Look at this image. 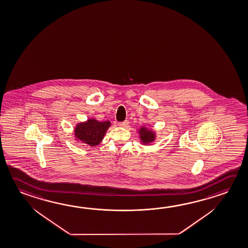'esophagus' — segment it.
<instances>
[{
	"mask_svg": "<svg viewBox=\"0 0 248 248\" xmlns=\"http://www.w3.org/2000/svg\"><path fill=\"white\" fill-rule=\"evenodd\" d=\"M129 125V121H124V122L119 123L118 124V126H120V127H123V128H125L127 126Z\"/></svg>",
	"mask_w": 248,
	"mask_h": 248,
	"instance_id": "1",
	"label": "esophagus"
}]
</instances>
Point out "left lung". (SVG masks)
Instances as JSON below:
<instances>
[{"label": "left lung", "mask_w": 248, "mask_h": 248, "mask_svg": "<svg viewBox=\"0 0 248 248\" xmlns=\"http://www.w3.org/2000/svg\"><path fill=\"white\" fill-rule=\"evenodd\" d=\"M140 143L143 145H148L153 143L156 140V131L152 129H150L147 125H143L138 129Z\"/></svg>", "instance_id": "8db88e82"}]
</instances>
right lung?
I'll return each instance as SVG.
<instances>
[{"label":"right lung","instance_id":"1","mask_svg":"<svg viewBox=\"0 0 248 248\" xmlns=\"http://www.w3.org/2000/svg\"><path fill=\"white\" fill-rule=\"evenodd\" d=\"M110 126L109 121H98L91 118L85 122L77 124L75 126L74 136L79 143H85L89 146H96L103 141L105 133Z\"/></svg>","mask_w":248,"mask_h":248}]
</instances>
